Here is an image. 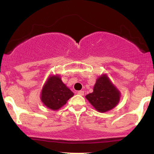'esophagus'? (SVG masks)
<instances>
[{
	"mask_svg": "<svg viewBox=\"0 0 154 154\" xmlns=\"http://www.w3.org/2000/svg\"><path fill=\"white\" fill-rule=\"evenodd\" d=\"M77 94L79 95H84V91H79L77 92Z\"/></svg>",
	"mask_w": 154,
	"mask_h": 154,
	"instance_id": "esophagus-1",
	"label": "esophagus"
}]
</instances>
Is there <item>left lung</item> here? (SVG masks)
I'll return each mask as SVG.
<instances>
[{"instance_id":"left-lung-1","label":"left lung","mask_w":154,"mask_h":154,"mask_svg":"<svg viewBox=\"0 0 154 154\" xmlns=\"http://www.w3.org/2000/svg\"><path fill=\"white\" fill-rule=\"evenodd\" d=\"M121 93L113 84L107 75H101L96 79L93 92L85 98L99 112H106L119 103Z\"/></svg>"}]
</instances>
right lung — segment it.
<instances>
[{
    "label": "right lung",
    "instance_id": "1",
    "mask_svg": "<svg viewBox=\"0 0 154 154\" xmlns=\"http://www.w3.org/2000/svg\"><path fill=\"white\" fill-rule=\"evenodd\" d=\"M74 95V93L61 80L59 75H50L44 84L40 100L53 111L59 110Z\"/></svg>",
    "mask_w": 154,
    "mask_h": 154
}]
</instances>
